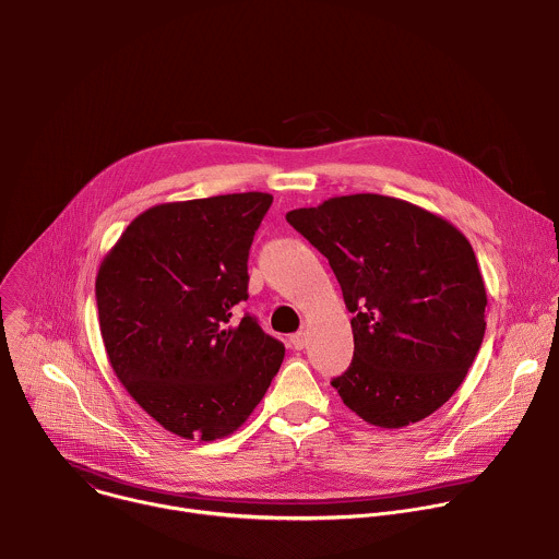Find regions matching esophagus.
Instances as JSON below:
<instances>
[{"mask_svg": "<svg viewBox=\"0 0 559 559\" xmlns=\"http://www.w3.org/2000/svg\"><path fill=\"white\" fill-rule=\"evenodd\" d=\"M289 341H292V347H294L296 352H300V349L307 347V332H296Z\"/></svg>", "mask_w": 559, "mask_h": 559, "instance_id": "esophagus-1", "label": "esophagus"}]
</instances>
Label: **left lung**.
Returning <instances> with one entry per match:
<instances>
[{
	"instance_id": "left-lung-1",
	"label": "left lung",
	"mask_w": 559,
	"mask_h": 559,
	"mask_svg": "<svg viewBox=\"0 0 559 559\" xmlns=\"http://www.w3.org/2000/svg\"><path fill=\"white\" fill-rule=\"evenodd\" d=\"M285 218L330 261L354 313V360L332 380L343 403L382 429L440 409L487 330V289L466 236L382 194L336 197Z\"/></svg>"
}]
</instances>
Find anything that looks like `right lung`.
<instances>
[{
	"mask_svg": "<svg viewBox=\"0 0 559 559\" xmlns=\"http://www.w3.org/2000/svg\"><path fill=\"white\" fill-rule=\"evenodd\" d=\"M272 194L243 192L154 205L139 214L97 274L110 365L164 429L216 440L241 427L285 347L246 313L248 259Z\"/></svg>",
	"mask_w": 559,
	"mask_h": 559,
	"instance_id": "right-lung-1",
	"label": "right lung"
}]
</instances>
